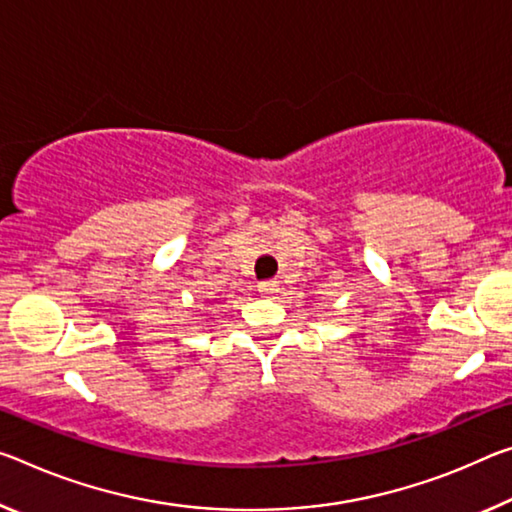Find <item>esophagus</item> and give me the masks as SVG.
I'll list each match as a JSON object with an SVG mask.
<instances>
[{
    "label": "esophagus",
    "instance_id": "obj_1",
    "mask_svg": "<svg viewBox=\"0 0 512 512\" xmlns=\"http://www.w3.org/2000/svg\"><path fill=\"white\" fill-rule=\"evenodd\" d=\"M278 291H280V285L273 280H266L259 285V294H264V296H273V294H278Z\"/></svg>",
    "mask_w": 512,
    "mask_h": 512
}]
</instances>
